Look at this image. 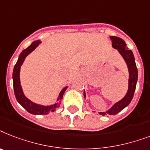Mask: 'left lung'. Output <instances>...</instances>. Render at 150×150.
I'll use <instances>...</instances> for the list:
<instances>
[{
  "instance_id": "obj_1",
  "label": "left lung",
  "mask_w": 150,
  "mask_h": 150,
  "mask_svg": "<svg viewBox=\"0 0 150 150\" xmlns=\"http://www.w3.org/2000/svg\"><path fill=\"white\" fill-rule=\"evenodd\" d=\"M110 39L112 41V46L115 49L118 50L120 52V54L122 56L125 61L126 62L128 69L129 72V89L124 98L118 102L115 103V105L109 109L106 112H99L100 115H115L118 112H120L122 109L127 107L130 104L131 100L133 98L134 92L136 91V83L138 80V69L136 67L135 58H134L133 53L131 50L127 48L126 43L125 42L123 39L116 36H111ZM83 96L85 98V92H83Z\"/></svg>"
}]
</instances>
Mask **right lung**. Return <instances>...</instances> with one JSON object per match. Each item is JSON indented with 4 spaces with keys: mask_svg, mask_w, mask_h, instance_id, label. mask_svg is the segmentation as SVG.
Wrapping results in <instances>:
<instances>
[{
    "mask_svg": "<svg viewBox=\"0 0 150 150\" xmlns=\"http://www.w3.org/2000/svg\"><path fill=\"white\" fill-rule=\"evenodd\" d=\"M41 43L39 40L35 41L29 45L27 49L24 50L21 52V54L19 56L18 59L17 61L16 64L14 66V70H13V86H14V95L16 98L18 102L20 105L25 109L26 111L32 115H48L50 112L56 111V109L59 107V103H56L55 105H50V106H43V105H37L35 104L30 100H28L25 96L24 95L22 89H21V86L20 84V78H19V75H20V68L21 66L22 65L25 59L26 56L29 54L30 52H32L35 48L38 46ZM68 87H65L59 93V98L57 100H59L63 98V94L66 91V90Z\"/></svg>",
    "mask_w": 150,
    "mask_h": 150,
    "instance_id": "obj_1",
    "label": "right lung"
}]
</instances>
